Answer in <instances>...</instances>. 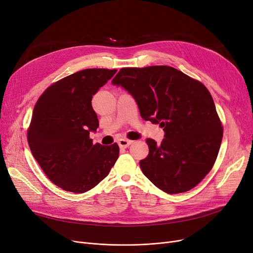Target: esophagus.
I'll return each mask as SVG.
<instances>
[{"label":"esophagus","instance_id":"obj_1","mask_svg":"<svg viewBox=\"0 0 253 253\" xmlns=\"http://www.w3.org/2000/svg\"><path fill=\"white\" fill-rule=\"evenodd\" d=\"M118 144L121 148H127L132 144V141H130V139H127V138H121V139H119Z\"/></svg>","mask_w":253,"mask_h":253}]
</instances>
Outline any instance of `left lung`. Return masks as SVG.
<instances>
[{"mask_svg": "<svg viewBox=\"0 0 253 253\" xmlns=\"http://www.w3.org/2000/svg\"><path fill=\"white\" fill-rule=\"evenodd\" d=\"M135 99L141 117L160 124L161 145L147 138L139 162L147 178L168 194L195 188L217 160L223 126L203 83L168 65L123 68L112 79Z\"/></svg>", "mask_w": 253, "mask_h": 253, "instance_id": "left-lung-1", "label": "left lung"}]
</instances>
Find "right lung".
I'll list each match as a JSON object with an SVG mask.
<instances>
[{
  "instance_id": "add662e5",
  "label": "right lung",
  "mask_w": 253,
  "mask_h": 253,
  "mask_svg": "<svg viewBox=\"0 0 253 253\" xmlns=\"http://www.w3.org/2000/svg\"><path fill=\"white\" fill-rule=\"evenodd\" d=\"M117 70L86 69L64 77L37 100L27 138L46 177L64 191L91 190L115 166L120 148L92 144L99 121L91 98Z\"/></svg>"
}]
</instances>
